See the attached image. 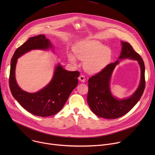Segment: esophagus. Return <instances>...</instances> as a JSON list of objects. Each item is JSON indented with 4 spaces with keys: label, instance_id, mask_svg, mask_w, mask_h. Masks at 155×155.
<instances>
[{
    "label": "esophagus",
    "instance_id": "1",
    "mask_svg": "<svg viewBox=\"0 0 155 155\" xmlns=\"http://www.w3.org/2000/svg\"><path fill=\"white\" fill-rule=\"evenodd\" d=\"M78 80L80 81H81V82H84L85 81V80H86V78H85V77H84V75H80V77H78Z\"/></svg>",
    "mask_w": 155,
    "mask_h": 155
}]
</instances>
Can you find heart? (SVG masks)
<instances>
[{"instance_id":"1","label":"heart","mask_w":155,"mask_h":155,"mask_svg":"<svg viewBox=\"0 0 155 155\" xmlns=\"http://www.w3.org/2000/svg\"><path fill=\"white\" fill-rule=\"evenodd\" d=\"M76 57L83 62L84 70L90 74L102 71L111 61L112 52L104 44L94 40H84L78 42L74 48ZM76 57L72 53L68 54V60L77 63Z\"/></svg>"}]
</instances>
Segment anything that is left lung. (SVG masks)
I'll return each mask as SVG.
<instances>
[{"label":"left lung","mask_w":155,"mask_h":155,"mask_svg":"<svg viewBox=\"0 0 155 155\" xmlns=\"http://www.w3.org/2000/svg\"><path fill=\"white\" fill-rule=\"evenodd\" d=\"M121 52L118 60L106 66L102 71L88 80L87 101L91 111L97 116L107 119L121 117L133 108L142 97L145 86V65L141 56L127 42L121 41ZM130 58L138 61L141 71L139 87L130 97L119 99L114 97L110 90L111 74L120 60Z\"/></svg>","instance_id":"8db88e82"}]
</instances>
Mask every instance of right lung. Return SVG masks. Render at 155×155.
Listing matches in <instances>:
<instances>
[{"mask_svg":"<svg viewBox=\"0 0 155 155\" xmlns=\"http://www.w3.org/2000/svg\"><path fill=\"white\" fill-rule=\"evenodd\" d=\"M53 48L45 35L29 38L15 51L10 64L9 85L13 97L29 113L38 117H50L62 109L71 93L78 84V71L64 69L60 64L55 68L50 83L41 90L34 93L23 91L17 84L15 69L18 59L33 50H48Z\"/></svg>","mask_w":155,"mask_h":155,"instance_id":"right-lung-1","label":"right lung"}]
</instances>
